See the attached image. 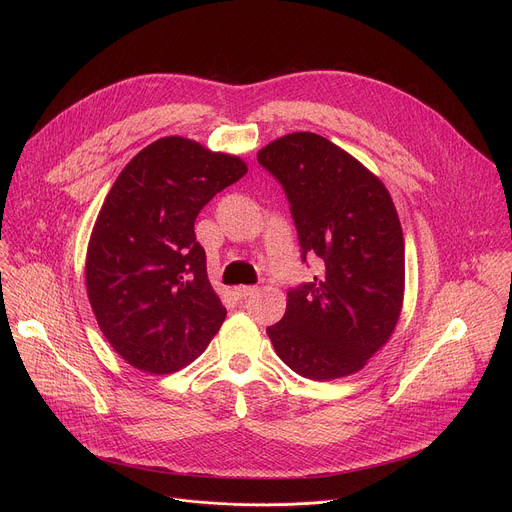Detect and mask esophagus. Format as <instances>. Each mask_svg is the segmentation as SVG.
Returning <instances> with one entry per match:
<instances>
[{
    "label": "esophagus",
    "mask_w": 512,
    "mask_h": 512,
    "mask_svg": "<svg viewBox=\"0 0 512 512\" xmlns=\"http://www.w3.org/2000/svg\"><path fill=\"white\" fill-rule=\"evenodd\" d=\"M255 294H257V287H253V285H239V287H235V296L239 300H245V298L255 296Z\"/></svg>",
    "instance_id": "34e87169"
}]
</instances>
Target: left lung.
I'll return each mask as SVG.
<instances>
[{
  "instance_id": "obj_1",
  "label": "left lung",
  "mask_w": 512,
  "mask_h": 512,
  "mask_svg": "<svg viewBox=\"0 0 512 512\" xmlns=\"http://www.w3.org/2000/svg\"><path fill=\"white\" fill-rule=\"evenodd\" d=\"M281 184L302 259L324 269L287 291V308L267 328L291 371L332 381L360 371L387 344L403 306L405 241L385 184L326 137L283 135L257 154Z\"/></svg>"
}]
</instances>
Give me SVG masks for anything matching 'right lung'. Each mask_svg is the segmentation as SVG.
Here are the masks:
<instances>
[{
    "label": "right lung",
    "mask_w": 512,
    "mask_h": 512,
    "mask_svg": "<svg viewBox=\"0 0 512 512\" xmlns=\"http://www.w3.org/2000/svg\"><path fill=\"white\" fill-rule=\"evenodd\" d=\"M247 164L170 135L143 148L109 190L87 249L101 332L131 367L168 375L204 352L227 310L206 275L194 221Z\"/></svg>",
    "instance_id": "1"
}]
</instances>
